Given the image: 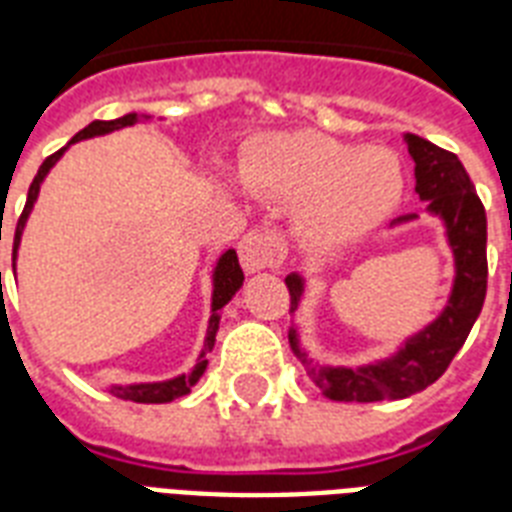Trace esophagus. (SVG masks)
<instances>
[{
	"mask_svg": "<svg viewBox=\"0 0 512 512\" xmlns=\"http://www.w3.org/2000/svg\"><path fill=\"white\" fill-rule=\"evenodd\" d=\"M239 257L244 271L260 273L265 268H279L287 257V241L284 236L268 228H257L249 231L239 244Z\"/></svg>",
	"mask_w": 512,
	"mask_h": 512,
	"instance_id": "esophagus-1",
	"label": "esophagus"
}]
</instances>
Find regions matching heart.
<instances>
[{
	"label": "heart",
	"instance_id": "b5f03b06",
	"mask_svg": "<svg viewBox=\"0 0 512 512\" xmlns=\"http://www.w3.org/2000/svg\"><path fill=\"white\" fill-rule=\"evenodd\" d=\"M255 193L300 201L297 225L319 247L372 233L404 196V167L388 148H356L319 132L273 135L241 162Z\"/></svg>",
	"mask_w": 512,
	"mask_h": 512
}]
</instances>
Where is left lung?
Segmentation results:
<instances>
[{"instance_id":"left-lung-1","label":"left lung","mask_w":512,"mask_h":512,"mask_svg":"<svg viewBox=\"0 0 512 512\" xmlns=\"http://www.w3.org/2000/svg\"><path fill=\"white\" fill-rule=\"evenodd\" d=\"M406 148L414 162V191L428 207L425 212L441 220L446 244L454 257V281L444 311L425 324L420 332L406 337L390 356L361 366L313 364L300 345L297 327H289V345L300 364L308 369L311 380L332 401H398L414 396L446 372L457 350L465 345L486 297V212L473 191L468 172L454 154L433 146L430 140L406 132ZM417 215L396 217L393 225L412 223ZM292 308L303 300L305 279L289 273L287 279Z\"/></svg>"}]
</instances>
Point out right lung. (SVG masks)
<instances>
[{
  "instance_id": "1",
  "label": "right lung",
  "mask_w": 512,
  "mask_h": 512,
  "mask_svg": "<svg viewBox=\"0 0 512 512\" xmlns=\"http://www.w3.org/2000/svg\"><path fill=\"white\" fill-rule=\"evenodd\" d=\"M138 122H151V116L148 114H124L119 119H111V122H92L87 124L82 132H76L71 143L66 148H60L58 154L47 156L36 172L34 183L28 188V199L26 207H23V215L18 220V228H15V244H12V271H15V260H18V247L20 239H23V228L28 223V215H31V209H34L36 199H39V188H42L44 177L50 175V170L55 164L60 162V156L66 154L68 148L79 143V140H90L98 138V135H108V132L124 130V127H132V124ZM244 284V271H241L239 257H236V249H225L223 255L217 257L215 268H212V308H209V321H207V335H204V345H201V353L196 358V364L191 366V372L177 374V377H170V380L162 382H132V385H111V393L116 398H124V401H135V404H170L175 398L185 396V393H191V388L196 382L201 380V374L207 369V353L215 348V335L217 329H220V311H223L225 305L231 303L236 292Z\"/></svg>"
}]
</instances>
